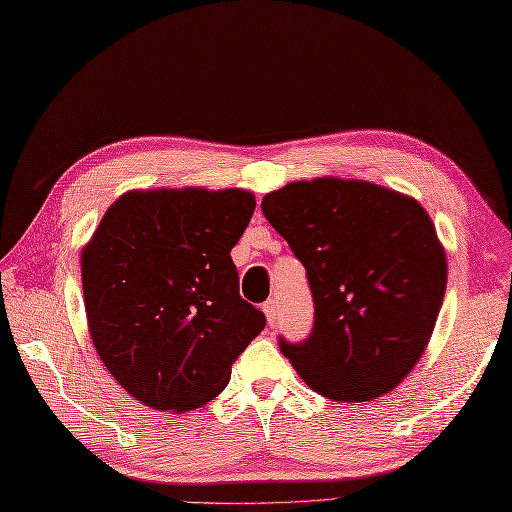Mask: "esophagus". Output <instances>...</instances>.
Returning a JSON list of instances; mask_svg holds the SVG:
<instances>
[{
    "mask_svg": "<svg viewBox=\"0 0 512 512\" xmlns=\"http://www.w3.org/2000/svg\"><path fill=\"white\" fill-rule=\"evenodd\" d=\"M263 311H265V316H267L269 327H274L276 325V300H267L265 305H263Z\"/></svg>",
    "mask_w": 512,
    "mask_h": 512,
    "instance_id": "34e87169",
    "label": "esophagus"
}]
</instances>
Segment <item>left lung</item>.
<instances>
[{
    "instance_id": "left-lung-1",
    "label": "left lung",
    "mask_w": 512,
    "mask_h": 512,
    "mask_svg": "<svg viewBox=\"0 0 512 512\" xmlns=\"http://www.w3.org/2000/svg\"><path fill=\"white\" fill-rule=\"evenodd\" d=\"M263 214L307 269L314 329L280 351L316 393L369 402L411 373L446 291V254L411 196L325 176L287 183Z\"/></svg>"
}]
</instances>
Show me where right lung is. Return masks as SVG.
<instances>
[{"label": "right lung", "instance_id": "1", "mask_svg": "<svg viewBox=\"0 0 512 512\" xmlns=\"http://www.w3.org/2000/svg\"><path fill=\"white\" fill-rule=\"evenodd\" d=\"M256 210L245 190H134L103 214L81 252L88 329L132 398L190 411L221 393L265 329L238 294L232 247Z\"/></svg>", "mask_w": 512, "mask_h": 512}]
</instances>
